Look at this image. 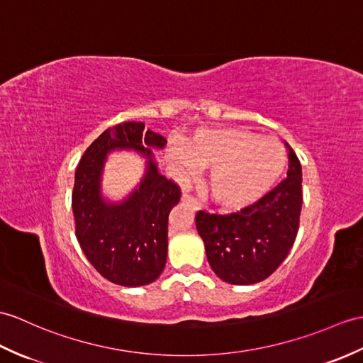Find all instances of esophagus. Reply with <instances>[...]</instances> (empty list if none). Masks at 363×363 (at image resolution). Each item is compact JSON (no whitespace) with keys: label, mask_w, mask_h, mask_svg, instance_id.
Instances as JSON below:
<instances>
[{"label":"esophagus","mask_w":363,"mask_h":363,"mask_svg":"<svg viewBox=\"0 0 363 363\" xmlns=\"http://www.w3.org/2000/svg\"><path fill=\"white\" fill-rule=\"evenodd\" d=\"M182 201L185 202V204H189L193 210H199L201 208L199 202L195 198H193L191 195H187V193H184V195H182Z\"/></svg>","instance_id":"esophagus-1"}]
</instances>
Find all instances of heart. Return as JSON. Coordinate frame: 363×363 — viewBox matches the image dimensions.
<instances>
[{
  "label": "heart",
  "mask_w": 363,
  "mask_h": 363,
  "mask_svg": "<svg viewBox=\"0 0 363 363\" xmlns=\"http://www.w3.org/2000/svg\"><path fill=\"white\" fill-rule=\"evenodd\" d=\"M168 155L182 178L212 167L210 196L227 212L255 206L275 187L286 168L281 142L246 128H201L184 145H172Z\"/></svg>",
  "instance_id": "heart-1"
}]
</instances>
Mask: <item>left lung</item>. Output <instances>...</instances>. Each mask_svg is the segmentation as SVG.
<instances>
[{
    "instance_id": "8db88e82",
    "label": "left lung",
    "mask_w": 363,
    "mask_h": 363,
    "mask_svg": "<svg viewBox=\"0 0 363 363\" xmlns=\"http://www.w3.org/2000/svg\"><path fill=\"white\" fill-rule=\"evenodd\" d=\"M288 148V178L257 202L230 215L196 213L210 267L230 284H254L275 272L296 241L301 212V165Z\"/></svg>"
}]
</instances>
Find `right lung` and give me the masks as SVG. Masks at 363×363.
Instances as JSON below:
<instances>
[{"label": "right lung", "instance_id": "right-lung-1", "mask_svg": "<svg viewBox=\"0 0 363 363\" xmlns=\"http://www.w3.org/2000/svg\"><path fill=\"white\" fill-rule=\"evenodd\" d=\"M165 143V138L142 122H123L100 134L75 170V237L96 271L126 288L153 283L167 263L168 215L179 202L181 190L157 170L151 148L161 150ZM116 149H133L147 161L143 181L121 203L101 195L106 157Z\"/></svg>", "mask_w": 363, "mask_h": 363}]
</instances>
